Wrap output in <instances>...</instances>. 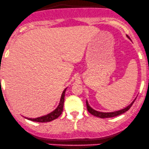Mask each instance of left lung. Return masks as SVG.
<instances>
[{
    "instance_id": "8db88e82",
    "label": "left lung",
    "mask_w": 149,
    "mask_h": 149,
    "mask_svg": "<svg viewBox=\"0 0 149 149\" xmlns=\"http://www.w3.org/2000/svg\"><path fill=\"white\" fill-rule=\"evenodd\" d=\"M136 100V99L134 100L129 106H127L125 108L119 110V111H112V112H102V111H96L94 110V109H92V107L89 106V103H88L87 100L86 101V104H87V108L88 111L91 113V114L94 115V116H97V117H100L102 118V119H104V118H111V117H114V116H119L120 114H122V113H125L126 111H127L129 109L131 108L132 106V104H134V101Z\"/></svg>"
}]
</instances>
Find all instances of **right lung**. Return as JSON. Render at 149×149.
Returning <instances> with one entry per match:
<instances>
[{"mask_svg":"<svg viewBox=\"0 0 149 149\" xmlns=\"http://www.w3.org/2000/svg\"><path fill=\"white\" fill-rule=\"evenodd\" d=\"M66 89H66H65V90H64L63 92H62L58 107H57L53 111H52V112H50L47 115L40 116V117L35 118V119H32V118H26V119L28 120H31V121H37V122H48V121H52V120L56 119L57 118H58L59 116L61 115L62 111H63L64 102H65V91H66Z\"/></svg>","mask_w":149,"mask_h":149,"instance_id":"right-lung-1","label":"right lung"}]
</instances>
